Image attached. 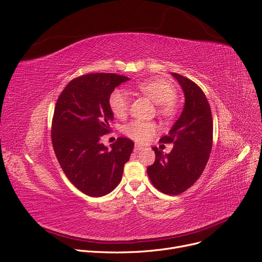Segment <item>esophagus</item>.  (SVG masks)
Here are the masks:
<instances>
[{
    "label": "esophagus",
    "instance_id": "obj_1",
    "mask_svg": "<svg viewBox=\"0 0 262 262\" xmlns=\"http://www.w3.org/2000/svg\"><path fill=\"white\" fill-rule=\"evenodd\" d=\"M142 149H143V146L136 144V145H135V147H134V152H138V151L142 150Z\"/></svg>",
    "mask_w": 262,
    "mask_h": 262
}]
</instances>
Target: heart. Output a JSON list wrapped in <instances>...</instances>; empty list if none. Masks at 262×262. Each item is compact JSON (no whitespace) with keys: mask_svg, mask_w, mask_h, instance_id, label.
Returning <instances> with one entry per match:
<instances>
[{"mask_svg":"<svg viewBox=\"0 0 262 262\" xmlns=\"http://www.w3.org/2000/svg\"><path fill=\"white\" fill-rule=\"evenodd\" d=\"M136 89L158 104V111L166 118H172L178 113L176 101L177 90L171 82L163 78H150L136 84ZM109 105L113 115L124 118L129 111V98L124 91H114L109 97ZM160 130L155 121L132 120L122 128L126 136L137 143H145Z\"/></svg>","mask_w":262,"mask_h":262,"instance_id":"b5f03b06","label":"heart"}]
</instances>
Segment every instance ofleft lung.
Returning <instances> with one entry per match:
<instances>
[{"mask_svg":"<svg viewBox=\"0 0 262 262\" xmlns=\"http://www.w3.org/2000/svg\"><path fill=\"white\" fill-rule=\"evenodd\" d=\"M179 81L185 105L168 135L160 142L172 143L168 155L152 148L156 161L147 168L152 185L161 192L177 195L189 187L202 174L212 147V116L209 103L202 89L177 73L171 74Z\"/></svg>","mask_w":262,"mask_h":262,"instance_id":"left-lung-1","label":"left lung"}]
</instances>
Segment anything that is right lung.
I'll use <instances>...</instances> for the list:
<instances>
[{"label":"right lung","instance_id":"1","mask_svg":"<svg viewBox=\"0 0 262 262\" xmlns=\"http://www.w3.org/2000/svg\"><path fill=\"white\" fill-rule=\"evenodd\" d=\"M129 78L113 73L85 74L71 80L59 95L52 143L57 160L73 185L90 196L110 193L121 181L134 143L118 137L109 150L100 143L111 132L114 116L109 97Z\"/></svg>","mask_w":262,"mask_h":262}]
</instances>
